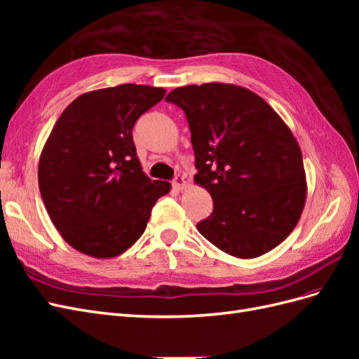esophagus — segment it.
I'll return each instance as SVG.
<instances>
[{
    "label": "esophagus",
    "mask_w": 359,
    "mask_h": 359,
    "mask_svg": "<svg viewBox=\"0 0 359 359\" xmlns=\"http://www.w3.org/2000/svg\"><path fill=\"white\" fill-rule=\"evenodd\" d=\"M172 184H173V187H175L177 190H184V189L187 187V181H186V178H184L182 175H177L175 178H173Z\"/></svg>",
    "instance_id": "obj_1"
}]
</instances>
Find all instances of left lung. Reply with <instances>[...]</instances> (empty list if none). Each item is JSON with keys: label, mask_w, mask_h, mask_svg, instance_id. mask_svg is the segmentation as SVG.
I'll list each match as a JSON object with an SVG mask.
<instances>
[{"label": "left lung", "mask_w": 359, "mask_h": 359, "mask_svg": "<svg viewBox=\"0 0 359 359\" xmlns=\"http://www.w3.org/2000/svg\"><path fill=\"white\" fill-rule=\"evenodd\" d=\"M186 112L198 173L214 210L198 231L222 252L252 259L297 226L307 196L295 136L262 97L231 83L181 86L166 97Z\"/></svg>", "instance_id": "obj_1"}]
</instances>
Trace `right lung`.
I'll use <instances>...</instances> for the list:
<instances>
[{
  "label": "right lung",
  "instance_id": "right-lung-1",
  "mask_svg": "<svg viewBox=\"0 0 359 359\" xmlns=\"http://www.w3.org/2000/svg\"><path fill=\"white\" fill-rule=\"evenodd\" d=\"M166 91L124 83L85 93L53 126L39 161V187L53 226L78 252L124 253L142 236L157 199L170 190L140 166L132 130Z\"/></svg>",
  "mask_w": 359,
  "mask_h": 359
}]
</instances>
